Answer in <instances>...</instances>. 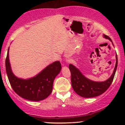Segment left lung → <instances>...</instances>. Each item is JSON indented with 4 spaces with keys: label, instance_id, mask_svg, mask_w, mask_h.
Here are the masks:
<instances>
[{
    "label": "left lung",
    "instance_id": "obj_1",
    "mask_svg": "<svg viewBox=\"0 0 125 125\" xmlns=\"http://www.w3.org/2000/svg\"><path fill=\"white\" fill-rule=\"evenodd\" d=\"M104 37L108 39L112 42L111 39L106 35ZM118 59L116 54V63L111 76L107 80L102 82H94L85 77L76 67L70 64L69 68L71 74V85L74 91L82 97L91 98L97 97L104 93L109 88L114 79L116 71Z\"/></svg>",
    "mask_w": 125,
    "mask_h": 125
}]
</instances>
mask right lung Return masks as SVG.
Listing matches in <instances>:
<instances>
[{
  "instance_id": "add662e5",
  "label": "right lung",
  "mask_w": 125,
  "mask_h": 125,
  "mask_svg": "<svg viewBox=\"0 0 125 125\" xmlns=\"http://www.w3.org/2000/svg\"><path fill=\"white\" fill-rule=\"evenodd\" d=\"M5 67L9 82L15 93L23 99L31 101H40L50 95L54 80L61 70L60 62L50 64L36 76L31 79L17 78L12 73L9 60V48L5 60Z\"/></svg>"
}]
</instances>
